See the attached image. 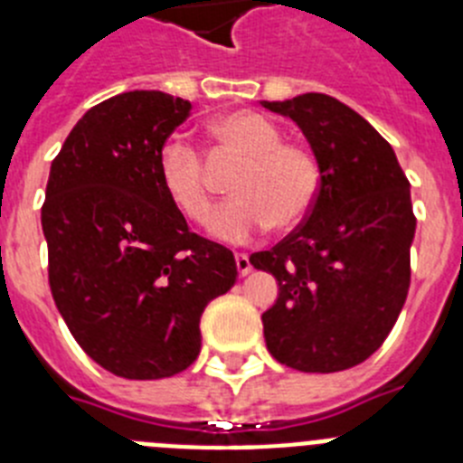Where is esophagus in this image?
I'll return each instance as SVG.
<instances>
[{
  "label": "esophagus",
  "instance_id": "34e87169",
  "mask_svg": "<svg viewBox=\"0 0 463 463\" xmlns=\"http://www.w3.org/2000/svg\"><path fill=\"white\" fill-rule=\"evenodd\" d=\"M236 269H239V276H248V273L252 271L250 257L245 255V252H239V255H236Z\"/></svg>",
  "mask_w": 463,
  "mask_h": 463
}]
</instances>
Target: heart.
<instances>
[{
  "mask_svg": "<svg viewBox=\"0 0 463 463\" xmlns=\"http://www.w3.org/2000/svg\"><path fill=\"white\" fill-rule=\"evenodd\" d=\"M211 134L227 150L243 157L229 192L234 199L215 211L211 234L227 243H245L273 224H298L317 202L322 171L310 150L282 143V132L269 118L252 110H234L211 122ZM159 185L175 211L190 222H203L211 213V187L202 155L181 137L162 146L157 155Z\"/></svg>",
  "mask_w": 463,
  "mask_h": 463,
  "instance_id": "heart-1",
  "label": "heart"
}]
</instances>
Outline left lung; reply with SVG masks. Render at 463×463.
Returning <instances> with one entry per match:
<instances>
[{"instance_id": "1", "label": "left lung", "mask_w": 463, "mask_h": 463, "mask_svg": "<svg viewBox=\"0 0 463 463\" xmlns=\"http://www.w3.org/2000/svg\"><path fill=\"white\" fill-rule=\"evenodd\" d=\"M304 132L322 171L308 218L250 264L278 280L261 315L273 359L304 373L353 369L383 345L411 288L415 215L394 150L329 94L261 101Z\"/></svg>"}]
</instances>
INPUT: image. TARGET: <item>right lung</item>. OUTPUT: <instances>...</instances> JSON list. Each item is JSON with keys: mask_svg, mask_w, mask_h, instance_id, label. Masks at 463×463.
Returning a JSON list of instances; mask_svg holds the SVG:
<instances>
[{"mask_svg": "<svg viewBox=\"0 0 463 463\" xmlns=\"http://www.w3.org/2000/svg\"><path fill=\"white\" fill-rule=\"evenodd\" d=\"M192 104L159 90L92 106L52 159L41 208L48 282L88 357L127 380L181 373L208 301L232 289V250L192 234L159 185L157 155Z\"/></svg>", "mask_w": 463, "mask_h": 463, "instance_id": "obj_1", "label": "right lung"}]
</instances>
